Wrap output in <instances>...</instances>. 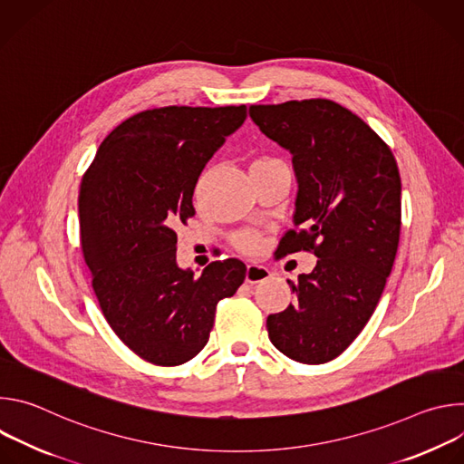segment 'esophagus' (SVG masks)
I'll return each instance as SVG.
<instances>
[{"instance_id": "34e87169", "label": "esophagus", "mask_w": 464, "mask_h": 464, "mask_svg": "<svg viewBox=\"0 0 464 464\" xmlns=\"http://www.w3.org/2000/svg\"><path fill=\"white\" fill-rule=\"evenodd\" d=\"M272 277V272L266 266H258V264H247L246 270V283L256 285Z\"/></svg>"}]
</instances>
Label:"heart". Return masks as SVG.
<instances>
[{
	"instance_id": "1",
	"label": "heart",
	"mask_w": 464,
	"mask_h": 464,
	"mask_svg": "<svg viewBox=\"0 0 464 464\" xmlns=\"http://www.w3.org/2000/svg\"><path fill=\"white\" fill-rule=\"evenodd\" d=\"M272 163H283V161H279V160H276V158L264 156V158H258L251 167H256V165H272ZM233 242H235V246H237L238 251L247 253V255H253V253H256L258 247H260V235H258L256 231H242V233H238V235H235Z\"/></svg>"
}]
</instances>
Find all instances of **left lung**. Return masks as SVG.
I'll use <instances>...</instances> for the list:
<instances>
[{
    "label": "left lung",
    "mask_w": 464,
    "mask_h": 464,
    "mask_svg": "<svg viewBox=\"0 0 464 464\" xmlns=\"http://www.w3.org/2000/svg\"><path fill=\"white\" fill-rule=\"evenodd\" d=\"M249 117L290 150L299 190L283 255L312 251L315 268L288 281L297 295L266 319L270 342L317 365L338 358L371 319L401 240L402 181L391 149L328 99L253 104Z\"/></svg>",
    "instance_id": "left-lung-1"
}]
</instances>
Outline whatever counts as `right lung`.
Wrapping results in <instances>:
<instances>
[{"mask_svg": "<svg viewBox=\"0 0 464 464\" xmlns=\"http://www.w3.org/2000/svg\"><path fill=\"white\" fill-rule=\"evenodd\" d=\"M246 106H165L113 128L82 176L81 244L99 306L140 358L174 367L200 353L217 304L246 279L244 262L215 260L196 277L176 264V226L194 217L206 163L244 122Z\"/></svg>", "mask_w": 464, "mask_h": 464, "instance_id": "1", "label": "right lung"}]
</instances>
